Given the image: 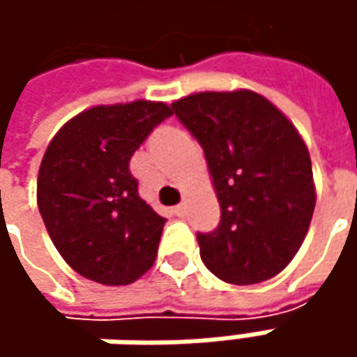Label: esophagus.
<instances>
[{"mask_svg":"<svg viewBox=\"0 0 357 357\" xmlns=\"http://www.w3.org/2000/svg\"><path fill=\"white\" fill-rule=\"evenodd\" d=\"M172 214H174V216H178V218H183V216H185V206H183V204L174 206V208H172Z\"/></svg>","mask_w":357,"mask_h":357,"instance_id":"obj_1","label":"esophagus"}]
</instances>
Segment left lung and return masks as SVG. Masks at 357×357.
Listing matches in <instances>:
<instances>
[{
  "label": "left lung",
  "mask_w": 357,
  "mask_h": 357,
  "mask_svg": "<svg viewBox=\"0 0 357 357\" xmlns=\"http://www.w3.org/2000/svg\"><path fill=\"white\" fill-rule=\"evenodd\" d=\"M208 162L220 222L199 232L204 266L230 284L276 276L306 238L312 160L294 125L254 91L197 93L171 105Z\"/></svg>",
  "instance_id": "1"
}]
</instances>
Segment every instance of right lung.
Wrapping results in <instances>:
<instances>
[{
    "instance_id": "add662e5",
    "label": "right lung",
    "mask_w": 357,
    "mask_h": 357,
    "mask_svg": "<svg viewBox=\"0 0 357 357\" xmlns=\"http://www.w3.org/2000/svg\"><path fill=\"white\" fill-rule=\"evenodd\" d=\"M172 109L135 101L99 105L65 123L37 176V206L63 260L89 280L123 286L157 258L167 218L141 197L135 151Z\"/></svg>"
}]
</instances>
